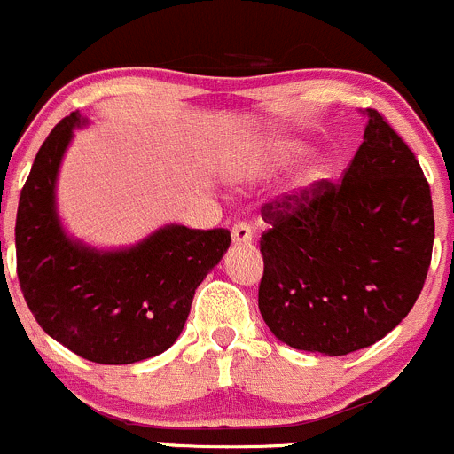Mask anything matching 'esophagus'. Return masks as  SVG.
<instances>
[{
    "instance_id": "obj_1",
    "label": "esophagus",
    "mask_w": 454,
    "mask_h": 454,
    "mask_svg": "<svg viewBox=\"0 0 454 454\" xmlns=\"http://www.w3.org/2000/svg\"><path fill=\"white\" fill-rule=\"evenodd\" d=\"M252 239L254 230L247 223H236L234 227H231V240H234V245H247L252 243Z\"/></svg>"
}]
</instances>
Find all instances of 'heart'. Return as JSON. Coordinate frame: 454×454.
Returning a JSON list of instances; mask_svg holds the SVG:
<instances>
[{"label":"heart","instance_id":"heart-1","mask_svg":"<svg viewBox=\"0 0 454 454\" xmlns=\"http://www.w3.org/2000/svg\"><path fill=\"white\" fill-rule=\"evenodd\" d=\"M305 151L303 142L296 140H287V137H278V140L265 142L261 149H240L227 160V176L236 183L247 178L252 174V167L261 165V158H271V160H292L299 158L301 153ZM330 176V169L327 167H321V169L314 171L312 180H325Z\"/></svg>","mask_w":454,"mask_h":454}]
</instances>
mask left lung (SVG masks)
I'll list each match as a JSON object with an SVG mask.
<instances>
[{
    "instance_id": "8db88e82",
    "label": "left lung",
    "mask_w": 454,
    "mask_h": 454,
    "mask_svg": "<svg viewBox=\"0 0 454 454\" xmlns=\"http://www.w3.org/2000/svg\"><path fill=\"white\" fill-rule=\"evenodd\" d=\"M340 184L262 207L258 309L285 345L343 356L395 330L424 289L434 214L428 180L374 109Z\"/></svg>"
}]
</instances>
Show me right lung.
<instances>
[{
	"label": "right lung",
	"mask_w": 454,
	"mask_h": 454,
	"mask_svg": "<svg viewBox=\"0 0 454 454\" xmlns=\"http://www.w3.org/2000/svg\"><path fill=\"white\" fill-rule=\"evenodd\" d=\"M80 114L40 146L20 196L17 278L42 330L82 359L127 365L176 343L196 287L230 249L227 230L165 224L131 247L98 249L73 239L58 214V176Z\"/></svg>",
	"instance_id": "1"
}]
</instances>
